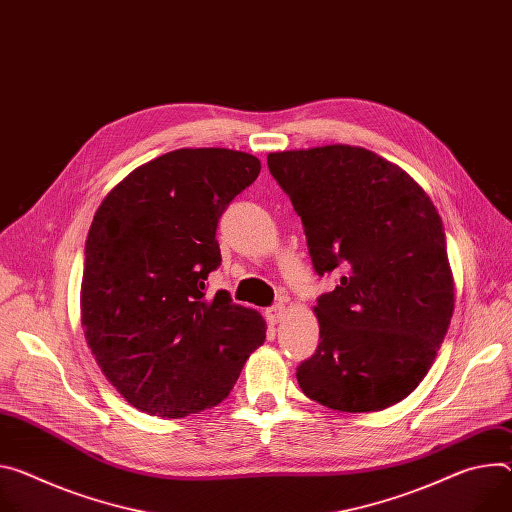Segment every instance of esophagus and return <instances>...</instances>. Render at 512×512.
Here are the masks:
<instances>
[{"mask_svg": "<svg viewBox=\"0 0 512 512\" xmlns=\"http://www.w3.org/2000/svg\"><path fill=\"white\" fill-rule=\"evenodd\" d=\"M282 316H284V304H275V306H271V308L265 310V318H267L271 324L280 322Z\"/></svg>", "mask_w": 512, "mask_h": 512, "instance_id": "34e87169", "label": "esophagus"}]
</instances>
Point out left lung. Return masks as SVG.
<instances>
[{"instance_id":"8db88e82","label":"left lung","mask_w":512,"mask_h":512,"mask_svg":"<svg viewBox=\"0 0 512 512\" xmlns=\"http://www.w3.org/2000/svg\"><path fill=\"white\" fill-rule=\"evenodd\" d=\"M267 165L298 212L314 271L341 267L318 298L316 353L302 392L341 412L384 410L423 382L453 316L443 222L406 171L361 147L269 153Z\"/></svg>"}]
</instances>
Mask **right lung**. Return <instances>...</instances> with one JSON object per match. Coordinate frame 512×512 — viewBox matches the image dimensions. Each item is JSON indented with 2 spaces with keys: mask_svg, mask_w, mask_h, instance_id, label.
<instances>
[{
  "mask_svg": "<svg viewBox=\"0 0 512 512\" xmlns=\"http://www.w3.org/2000/svg\"><path fill=\"white\" fill-rule=\"evenodd\" d=\"M257 157L177 149L128 173L85 241L81 327L108 382L134 408L181 418L222 402L265 320L220 290L218 218L257 179Z\"/></svg>",
  "mask_w": 512,
  "mask_h": 512,
  "instance_id": "obj_1",
  "label": "right lung"
}]
</instances>
